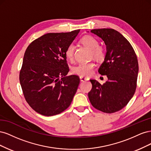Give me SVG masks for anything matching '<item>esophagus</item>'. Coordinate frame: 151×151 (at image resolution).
I'll use <instances>...</instances> for the list:
<instances>
[{
    "label": "esophagus",
    "mask_w": 151,
    "mask_h": 151,
    "mask_svg": "<svg viewBox=\"0 0 151 151\" xmlns=\"http://www.w3.org/2000/svg\"><path fill=\"white\" fill-rule=\"evenodd\" d=\"M80 80L81 81H83V82H84V81H87L89 80V78H88V77H80Z\"/></svg>",
    "instance_id": "34e87169"
}]
</instances>
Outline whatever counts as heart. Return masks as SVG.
<instances>
[{
	"mask_svg": "<svg viewBox=\"0 0 151 151\" xmlns=\"http://www.w3.org/2000/svg\"><path fill=\"white\" fill-rule=\"evenodd\" d=\"M81 43L84 46L91 50V55L98 60H101L104 58L106 51L104 48L99 45V42L96 38L92 36H85L81 40ZM75 47L73 44H70L65 50V57L68 60L72 62L74 59ZM95 67L94 63L92 62L83 63L77 65L72 68L73 74L81 77H89L93 73Z\"/></svg>",
	"mask_w": 151,
	"mask_h": 151,
	"instance_id": "1",
	"label": "heart"
}]
</instances>
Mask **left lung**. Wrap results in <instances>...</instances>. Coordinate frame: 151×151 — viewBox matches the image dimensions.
Wrapping results in <instances>:
<instances>
[{"instance_id": "8db88e82", "label": "left lung", "mask_w": 151, "mask_h": 151, "mask_svg": "<svg viewBox=\"0 0 151 151\" xmlns=\"http://www.w3.org/2000/svg\"><path fill=\"white\" fill-rule=\"evenodd\" d=\"M106 45L104 61L98 72L108 81L101 85L90 79L92 89L88 93L93 106L106 113L120 111L130 101L135 92L139 64L131 44L119 32L108 28L91 30Z\"/></svg>"}]
</instances>
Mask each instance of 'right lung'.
Segmentation results:
<instances>
[{"mask_svg": "<svg viewBox=\"0 0 151 151\" xmlns=\"http://www.w3.org/2000/svg\"><path fill=\"white\" fill-rule=\"evenodd\" d=\"M79 31L45 34L26 50L20 84L26 102L41 115H58L71 104L80 79L76 75L67 76L69 68L65 52Z\"/></svg>", "mask_w": 151, "mask_h": 151, "instance_id": "right-lung-1", "label": "right lung"}]
</instances>
